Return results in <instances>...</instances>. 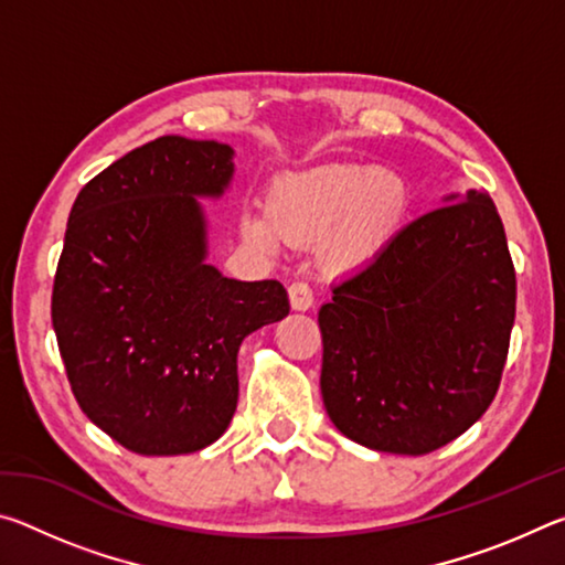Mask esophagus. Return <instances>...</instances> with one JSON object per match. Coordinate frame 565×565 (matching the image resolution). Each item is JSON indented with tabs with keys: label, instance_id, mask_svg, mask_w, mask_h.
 Returning <instances> with one entry per match:
<instances>
[{
	"label": "esophagus",
	"instance_id": "1",
	"mask_svg": "<svg viewBox=\"0 0 565 565\" xmlns=\"http://www.w3.org/2000/svg\"><path fill=\"white\" fill-rule=\"evenodd\" d=\"M289 301L296 311H309L313 306V291L306 281H294L289 286Z\"/></svg>",
	"mask_w": 565,
	"mask_h": 565
}]
</instances>
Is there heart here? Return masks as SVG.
<instances>
[{
	"label": "heart",
	"mask_w": 565,
	"mask_h": 565,
	"mask_svg": "<svg viewBox=\"0 0 565 565\" xmlns=\"http://www.w3.org/2000/svg\"><path fill=\"white\" fill-rule=\"evenodd\" d=\"M408 209V186L394 171L363 164H323L276 179L269 206H254L244 232L279 252L286 242H323L337 269L369 264L396 236Z\"/></svg>",
	"instance_id": "1"
}]
</instances>
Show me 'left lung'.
Segmentation results:
<instances>
[{"instance_id": "left-lung-1", "label": "left lung", "mask_w": 565, "mask_h": 565, "mask_svg": "<svg viewBox=\"0 0 565 565\" xmlns=\"http://www.w3.org/2000/svg\"><path fill=\"white\" fill-rule=\"evenodd\" d=\"M331 291L321 396L343 436L424 456L486 414L515 319L509 242L486 191L446 196Z\"/></svg>"}]
</instances>
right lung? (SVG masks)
<instances>
[{
    "mask_svg": "<svg viewBox=\"0 0 565 565\" xmlns=\"http://www.w3.org/2000/svg\"><path fill=\"white\" fill-rule=\"evenodd\" d=\"M234 149L159 137L79 191L52 291V327L84 414L141 456L202 451L238 401L236 353L284 319L274 279L236 281L206 264L196 196H222Z\"/></svg>",
    "mask_w": 565,
    "mask_h": 565,
    "instance_id": "1",
    "label": "right lung"
}]
</instances>
